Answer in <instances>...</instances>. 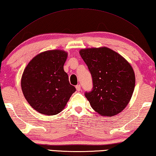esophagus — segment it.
<instances>
[{
	"label": "esophagus",
	"instance_id": "34e87169",
	"mask_svg": "<svg viewBox=\"0 0 156 156\" xmlns=\"http://www.w3.org/2000/svg\"><path fill=\"white\" fill-rule=\"evenodd\" d=\"M76 90H77V91H80V90H81V86L79 84V85H76Z\"/></svg>",
	"mask_w": 156,
	"mask_h": 156
}]
</instances>
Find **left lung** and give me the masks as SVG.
<instances>
[{"mask_svg":"<svg viewBox=\"0 0 156 156\" xmlns=\"http://www.w3.org/2000/svg\"><path fill=\"white\" fill-rule=\"evenodd\" d=\"M93 80V89L85 96L92 108L104 116L118 114L130 102L135 85V73L121 55L107 47L80 51Z\"/></svg>","mask_w":156,"mask_h":156,"instance_id":"1","label":"left lung"}]
</instances>
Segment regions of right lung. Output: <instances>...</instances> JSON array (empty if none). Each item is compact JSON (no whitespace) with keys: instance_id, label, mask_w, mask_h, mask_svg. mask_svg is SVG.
<instances>
[{"instance_id":"obj_1","label":"right lung","mask_w":156,"mask_h":156,"mask_svg":"<svg viewBox=\"0 0 156 156\" xmlns=\"http://www.w3.org/2000/svg\"><path fill=\"white\" fill-rule=\"evenodd\" d=\"M68 53L50 50L35 56L26 67L21 89L33 109L44 115H56L63 110L76 88L63 70Z\"/></svg>"}]
</instances>
